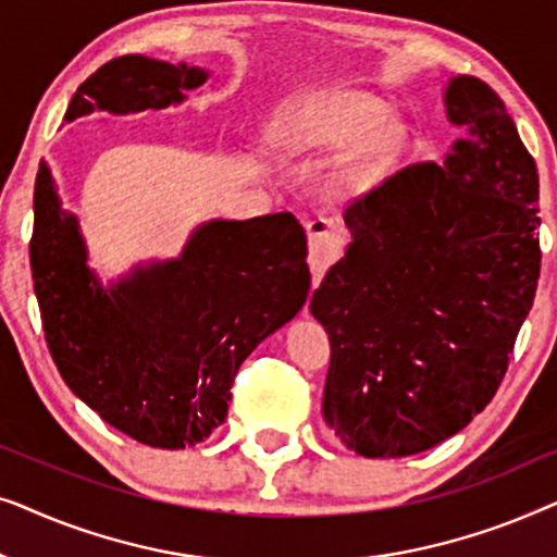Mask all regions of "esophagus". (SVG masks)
Masks as SVG:
<instances>
[{
    "mask_svg": "<svg viewBox=\"0 0 557 557\" xmlns=\"http://www.w3.org/2000/svg\"><path fill=\"white\" fill-rule=\"evenodd\" d=\"M309 233V265L314 273V284L324 276V271L330 269L342 253L347 243V233L334 223L330 218H314L307 223Z\"/></svg>",
    "mask_w": 557,
    "mask_h": 557,
    "instance_id": "esophagus-1",
    "label": "esophagus"
}]
</instances>
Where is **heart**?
<instances>
[{"instance_id": "heart-1", "label": "heart", "mask_w": 557, "mask_h": 557, "mask_svg": "<svg viewBox=\"0 0 557 557\" xmlns=\"http://www.w3.org/2000/svg\"><path fill=\"white\" fill-rule=\"evenodd\" d=\"M385 119L387 109L370 96L326 98L299 113V119L288 128V141L299 149L349 147L377 132ZM395 147H398V136L385 134L375 144V154L383 159Z\"/></svg>"}]
</instances>
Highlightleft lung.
Returning a JSON list of instances; mask_svg holds the SVG:
<instances>
[{
    "label": "left lung",
    "mask_w": 557,
    "mask_h": 557,
    "mask_svg": "<svg viewBox=\"0 0 557 557\" xmlns=\"http://www.w3.org/2000/svg\"><path fill=\"white\" fill-rule=\"evenodd\" d=\"M444 164H410L355 200L345 258L311 296L330 334L324 421L398 459L490 406L540 278L537 164L494 88L459 75Z\"/></svg>",
    "instance_id": "1"
}]
</instances>
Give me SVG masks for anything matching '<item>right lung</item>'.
I'll return each instance as SVG.
<instances>
[{"label": "right lung", "instance_id": "right-lung-1", "mask_svg": "<svg viewBox=\"0 0 557 557\" xmlns=\"http://www.w3.org/2000/svg\"><path fill=\"white\" fill-rule=\"evenodd\" d=\"M208 73L121 55L78 86L65 119L136 113L182 101ZM29 265L42 332L65 385L144 446L185 448L225 423L235 372L309 294L307 235L292 212L212 220L180 261L106 288L86 265L75 218L48 166L35 180Z\"/></svg>", "mask_w": 557, "mask_h": 557}]
</instances>
